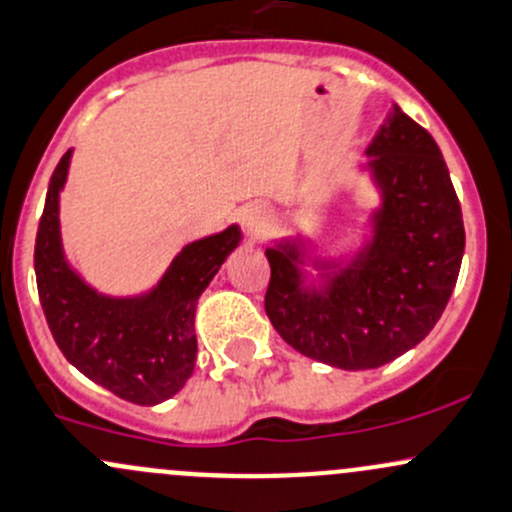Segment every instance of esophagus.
Returning <instances> with one entry per match:
<instances>
[{
    "label": "esophagus",
    "instance_id": "obj_1",
    "mask_svg": "<svg viewBox=\"0 0 512 512\" xmlns=\"http://www.w3.org/2000/svg\"><path fill=\"white\" fill-rule=\"evenodd\" d=\"M242 223H245L247 230H260V223H262V213L257 211V208H250L245 215H242Z\"/></svg>",
    "mask_w": 512,
    "mask_h": 512
}]
</instances>
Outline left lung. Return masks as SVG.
Listing matches in <instances>:
<instances>
[{"mask_svg": "<svg viewBox=\"0 0 512 512\" xmlns=\"http://www.w3.org/2000/svg\"><path fill=\"white\" fill-rule=\"evenodd\" d=\"M368 154L383 186L368 250L321 272L319 287L301 272L311 257L301 242L265 250L272 326L294 351L343 370L380 368L432 331L466 245L459 198L427 129L395 107Z\"/></svg>", "mask_w": 512, "mask_h": 512, "instance_id": "obj_1", "label": "left lung"}]
</instances>
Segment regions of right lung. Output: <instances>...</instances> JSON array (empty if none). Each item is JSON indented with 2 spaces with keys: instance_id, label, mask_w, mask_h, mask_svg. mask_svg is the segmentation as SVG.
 Wrapping results in <instances>:
<instances>
[{
  "instance_id": "right-lung-1",
  "label": "right lung",
  "mask_w": 512,
  "mask_h": 512,
  "mask_svg": "<svg viewBox=\"0 0 512 512\" xmlns=\"http://www.w3.org/2000/svg\"><path fill=\"white\" fill-rule=\"evenodd\" d=\"M71 149L58 161L36 233L39 299L58 348L85 378L134 405H157L184 387L196 365V301L242 238L238 225L186 245L152 294L110 299L63 260L58 193Z\"/></svg>"
}]
</instances>
